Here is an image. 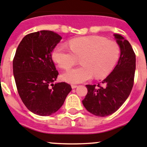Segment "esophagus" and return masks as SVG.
<instances>
[{"label": "esophagus", "instance_id": "1", "mask_svg": "<svg viewBox=\"0 0 147 147\" xmlns=\"http://www.w3.org/2000/svg\"><path fill=\"white\" fill-rule=\"evenodd\" d=\"M71 87H72V89H75V88H78V85H71Z\"/></svg>", "mask_w": 147, "mask_h": 147}]
</instances>
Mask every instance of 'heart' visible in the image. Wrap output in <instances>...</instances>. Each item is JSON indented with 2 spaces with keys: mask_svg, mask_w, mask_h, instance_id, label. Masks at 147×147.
Wrapping results in <instances>:
<instances>
[{
  "mask_svg": "<svg viewBox=\"0 0 147 147\" xmlns=\"http://www.w3.org/2000/svg\"><path fill=\"white\" fill-rule=\"evenodd\" d=\"M121 55V48L114 40L102 36H88L75 38L69 41L68 47L58 45L52 53L53 60L60 68L68 69L80 58L81 66L67 71L63 79L69 83H80L105 78L117 64Z\"/></svg>",
  "mask_w": 147,
  "mask_h": 147,
  "instance_id": "b5f03b06",
  "label": "heart"
}]
</instances>
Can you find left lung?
<instances>
[{
	"mask_svg": "<svg viewBox=\"0 0 147 147\" xmlns=\"http://www.w3.org/2000/svg\"><path fill=\"white\" fill-rule=\"evenodd\" d=\"M121 48L118 64L100 84L87 85L88 93L82 104L93 115L105 117L115 112L129 96L134 82L136 55L131 45L119 34H114Z\"/></svg>",
	"mask_w": 147,
	"mask_h": 147,
	"instance_id": "left-lung-1",
	"label": "left lung"
}]
</instances>
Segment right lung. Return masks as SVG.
Listing matches in <instances>:
<instances>
[{
    "instance_id": "1",
    "label": "right lung",
    "mask_w": 147,
    "mask_h": 147,
    "mask_svg": "<svg viewBox=\"0 0 147 147\" xmlns=\"http://www.w3.org/2000/svg\"><path fill=\"white\" fill-rule=\"evenodd\" d=\"M61 39V36L52 31L27 34L18 45L13 60L18 95L30 111L39 116H50L57 111L72 90L67 82L53 84L59 72L52 52Z\"/></svg>"
}]
</instances>
